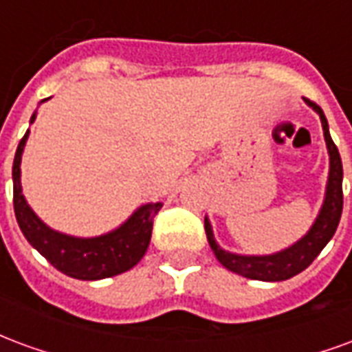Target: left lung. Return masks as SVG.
<instances>
[{"mask_svg":"<svg viewBox=\"0 0 352 352\" xmlns=\"http://www.w3.org/2000/svg\"><path fill=\"white\" fill-rule=\"evenodd\" d=\"M305 103L320 116L326 148H328V156H330L324 201H322L320 211H318L309 232L290 247L279 252H273V254H236V252L224 251L221 245L217 243L211 222L206 217L207 241H209V247L213 249L217 260L226 270L237 273V275H243L247 279L275 283V280H287L294 277L317 258L318 252L322 251L326 243L332 239L338 230V224H340L341 211H343V166H341L340 151L330 138L328 120H326L322 109L309 100H305Z\"/></svg>","mask_w":352,"mask_h":352,"instance_id":"left-lung-1","label":"left lung"}]
</instances>
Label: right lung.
Wrapping results in <instances>:
<instances>
[{"label": "right lung", "mask_w": 352, "mask_h": 352, "mask_svg": "<svg viewBox=\"0 0 352 352\" xmlns=\"http://www.w3.org/2000/svg\"><path fill=\"white\" fill-rule=\"evenodd\" d=\"M35 116L37 113L32 115L30 124H34ZM28 135H30V130L20 139L14 162H12V204H14L16 222L28 239V243L41 252L58 272L65 273L73 279H107V277H115L131 270L145 256L148 249L151 234H153V221L162 209L160 201L138 207L118 228L101 236L75 237L52 230L34 213V209L28 206L26 198L22 194L20 162H22Z\"/></svg>", "instance_id": "1"}]
</instances>
